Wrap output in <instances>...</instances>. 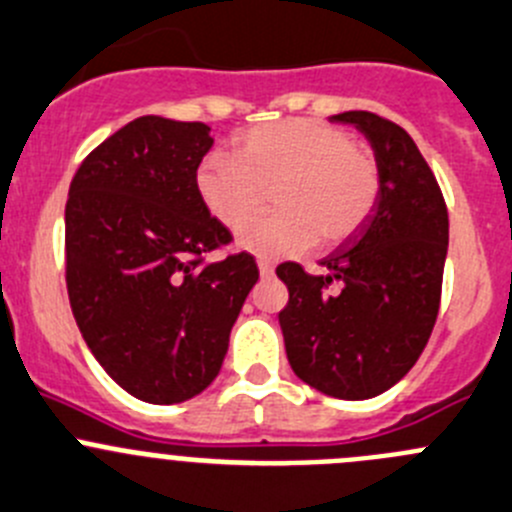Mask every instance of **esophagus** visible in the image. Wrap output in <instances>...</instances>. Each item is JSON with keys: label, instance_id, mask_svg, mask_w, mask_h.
Instances as JSON below:
<instances>
[{"label": "esophagus", "instance_id": "1", "mask_svg": "<svg viewBox=\"0 0 512 512\" xmlns=\"http://www.w3.org/2000/svg\"><path fill=\"white\" fill-rule=\"evenodd\" d=\"M259 271H261V276H271V274H274V261L264 259V256H261V259H259Z\"/></svg>", "mask_w": 512, "mask_h": 512}]
</instances>
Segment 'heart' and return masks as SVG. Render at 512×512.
Returning <instances> with one entry per match:
<instances>
[{
  "mask_svg": "<svg viewBox=\"0 0 512 512\" xmlns=\"http://www.w3.org/2000/svg\"><path fill=\"white\" fill-rule=\"evenodd\" d=\"M196 191L228 228L241 226L271 191L274 211L248 221L238 243L264 256H294L316 238L334 248L357 236L382 196V173L347 130L291 118L238 133L233 155H206L196 168Z\"/></svg>",
  "mask_w": 512,
  "mask_h": 512,
  "instance_id": "b5f03b06",
  "label": "heart"
}]
</instances>
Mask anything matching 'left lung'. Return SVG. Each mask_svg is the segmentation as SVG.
<instances>
[{
	"mask_svg": "<svg viewBox=\"0 0 512 512\" xmlns=\"http://www.w3.org/2000/svg\"><path fill=\"white\" fill-rule=\"evenodd\" d=\"M332 120L367 135L382 196L362 231L321 261L329 274L311 276L294 261L276 269L289 289L279 324L301 382L329 397L369 399L405 377L430 339L450 223L435 173L407 130L367 110Z\"/></svg>",
	"mask_w": 512,
	"mask_h": 512,
	"instance_id": "obj_1",
	"label": "left lung"
}]
</instances>
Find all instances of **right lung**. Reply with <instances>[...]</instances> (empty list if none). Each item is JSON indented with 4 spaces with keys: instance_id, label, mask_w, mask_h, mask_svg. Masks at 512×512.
Here are the masks:
<instances>
[{
    "instance_id": "obj_1",
    "label": "right lung",
    "mask_w": 512,
    "mask_h": 512,
    "mask_svg": "<svg viewBox=\"0 0 512 512\" xmlns=\"http://www.w3.org/2000/svg\"><path fill=\"white\" fill-rule=\"evenodd\" d=\"M208 125L143 115L80 163L65 206V281L90 352L125 392L175 405L216 379L259 281L196 191Z\"/></svg>"
}]
</instances>
